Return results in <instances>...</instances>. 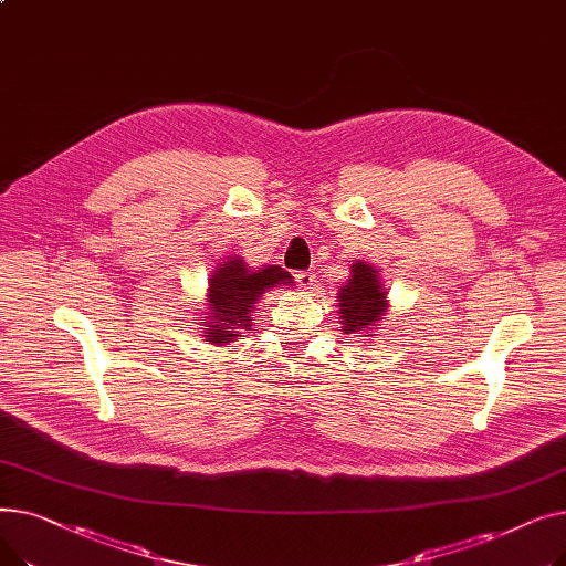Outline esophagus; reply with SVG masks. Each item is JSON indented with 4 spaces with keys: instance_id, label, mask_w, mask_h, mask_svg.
Listing matches in <instances>:
<instances>
[{
    "instance_id": "1",
    "label": "esophagus",
    "mask_w": 566,
    "mask_h": 566,
    "mask_svg": "<svg viewBox=\"0 0 566 566\" xmlns=\"http://www.w3.org/2000/svg\"><path fill=\"white\" fill-rule=\"evenodd\" d=\"M293 277H295V282H298L301 289H312L316 282V275L312 271H298Z\"/></svg>"
}]
</instances>
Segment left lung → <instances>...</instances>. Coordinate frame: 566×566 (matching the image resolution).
<instances>
[{
  "mask_svg": "<svg viewBox=\"0 0 566 566\" xmlns=\"http://www.w3.org/2000/svg\"><path fill=\"white\" fill-rule=\"evenodd\" d=\"M350 280L339 291V314L344 333H369L385 314V293L378 271L365 261L350 265ZM371 337V335H367Z\"/></svg>",
  "mask_w": 566,
  "mask_h": 566,
  "instance_id": "obj_1",
  "label": "left lung"
}]
</instances>
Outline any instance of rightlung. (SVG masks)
I'll use <instances>...</instances> for the list:
<instances>
[{
    "label": "right lung",
    "mask_w": 566,
    "mask_h": 566,
    "mask_svg": "<svg viewBox=\"0 0 566 566\" xmlns=\"http://www.w3.org/2000/svg\"><path fill=\"white\" fill-rule=\"evenodd\" d=\"M291 275L280 265H268L252 273L243 259L233 256L208 280L211 318L203 321V337L211 344H227L252 331V307L259 295L275 284H289ZM206 318V316H203Z\"/></svg>",
    "instance_id": "1"
}]
</instances>
